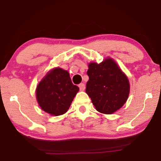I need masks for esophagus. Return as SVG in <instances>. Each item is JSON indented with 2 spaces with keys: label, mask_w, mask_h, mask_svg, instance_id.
Masks as SVG:
<instances>
[{
  "label": "esophagus",
  "mask_w": 161,
  "mask_h": 161,
  "mask_svg": "<svg viewBox=\"0 0 161 161\" xmlns=\"http://www.w3.org/2000/svg\"><path fill=\"white\" fill-rule=\"evenodd\" d=\"M79 87H80V90L81 91H83L85 90V85L84 83H81L79 85Z\"/></svg>",
  "instance_id": "34e87169"
}]
</instances>
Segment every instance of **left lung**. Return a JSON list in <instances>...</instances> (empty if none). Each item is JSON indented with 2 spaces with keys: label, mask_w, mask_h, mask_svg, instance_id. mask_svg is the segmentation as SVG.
Masks as SVG:
<instances>
[{
  "label": "left lung",
  "mask_w": 161,
  "mask_h": 161,
  "mask_svg": "<svg viewBox=\"0 0 161 161\" xmlns=\"http://www.w3.org/2000/svg\"><path fill=\"white\" fill-rule=\"evenodd\" d=\"M87 74L86 92L97 111L111 114L123 106L129 93V80L111 58L90 64Z\"/></svg>",
  "instance_id": "1"
}]
</instances>
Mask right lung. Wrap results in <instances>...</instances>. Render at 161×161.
<instances>
[{
	"mask_svg": "<svg viewBox=\"0 0 161 161\" xmlns=\"http://www.w3.org/2000/svg\"><path fill=\"white\" fill-rule=\"evenodd\" d=\"M79 90L68 71L56 68L46 74L37 85L36 97L43 111L59 116L68 111Z\"/></svg>",
	"mask_w": 161,
	"mask_h": 161,
	"instance_id": "obj_1",
	"label": "right lung"
}]
</instances>
